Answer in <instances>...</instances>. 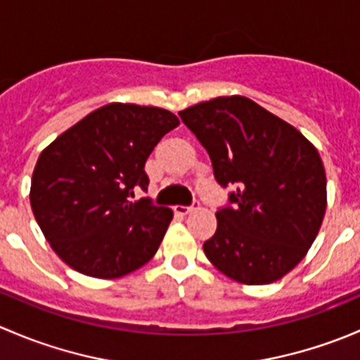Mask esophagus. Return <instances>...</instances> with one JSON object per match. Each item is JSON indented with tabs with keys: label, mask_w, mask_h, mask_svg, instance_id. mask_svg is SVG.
I'll return each instance as SVG.
<instances>
[{
	"label": "esophagus",
	"mask_w": 360,
	"mask_h": 360,
	"mask_svg": "<svg viewBox=\"0 0 360 360\" xmlns=\"http://www.w3.org/2000/svg\"><path fill=\"white\" fill-rule=\"evenodd\" d=\"M193 209H195V207H186V205H176V207H174V210H176L177 214H181V216H186V214H190Z\"/></svg>",
	"instance_id": "34e87169"
}]
</instances>
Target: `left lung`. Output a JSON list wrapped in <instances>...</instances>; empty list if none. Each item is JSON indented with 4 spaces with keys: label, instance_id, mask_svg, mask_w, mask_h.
Wrapping results in <instances>:
<instances>
[{
    "label": "left lung",
    "instance_id": "obj_1",
    "mask_svg": "<svg viewBox=\"0 0 360 360\" xmlns=\"http://www.w3.org/2000/svg\"><path fill=\"white\" fill-rule=\"evenodd\" d=\"M212 162L233 209L216 212L203 244L207 259L231 281L271 284L314 244L328 205L317 148L291 123L244 96L216 97L179 111Z\"/></svg>",
    "mask_w": 360,
    "mask_h": 360
}]
</instances>
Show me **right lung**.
Returning <instances> with one entry per match:
<instances>
[{
    "label": "right lung",
    "mask_w": 360,
    "mask_h": 360,
    "mask_svg": "<svg viewBox=\"0 0 360 360\" xmlns=\"http://www.w3.org/2000/svg\"><path fill=\"white\" fill-rule=\"evenodd\" d=\"M179 125L155 106L111 103L60 134L32 170L31 209L57 256L72 270L118 278L155 256L172 221L150 198L144 163L158 141Z\"/></svg>",
    "instance_id": "obj_1"
}]
</instances>
